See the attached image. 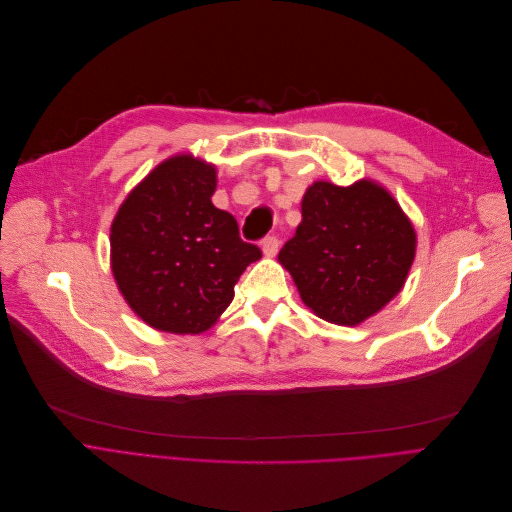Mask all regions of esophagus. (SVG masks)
I'll list each match as a JSON object with an SVG mask.
<instances>
[{"instance_id": "obj_1", "label": "esophagus", "mask_w": 512, "mask_h": 512, "mask_svg": "<svg viewBox=\"0 0 512 512\" xmlns=\"http://www.w3.org/2000/svg\"><path fill=\"white\" fill-rule=\"evenodd\" d=\"M260 248H262V254H264V256L273 258V256L277 254V250H279V239H277L275 235L264 237V239H262V243H260Z\"/></svg>"}]
</instances>
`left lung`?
<instances>
[{
  "label": "left lung",
  "mask_w": 512,
  "mask_h": 512,
  "mask_svg": "<svg viewBox=\"0 0 512 512\" xmlns=\"http://www.w3.org/2000/svg\"><path fill=\"white\" fill-rule=\"evenodd\" d=\"M415 254L417 231L381 183L314 181L279 264L319 319L354 327L400 294Z\"/></svg>",
  "instance_id": "obj_1"
}]
</instances>
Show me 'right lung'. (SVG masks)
<instances>
[{
	"instance_id": "add662e5",
	"label": "right lung",
	"mask_w": 512,
	"mask_h": 512,
	"mask_svg": "<svg viewBox=\"0 0 512 512\" xmlns=\"http://www.w3.org/2000/svg\"><path fill=\"white\" fill-rule=\"evenodd\" d=\"M216 166L175 154L145 175L110 227V269L120 296L162 333L208 331L235 283L262 254L241 241L233 214L212 204Z\"/></svg>"
}]
</instances>
